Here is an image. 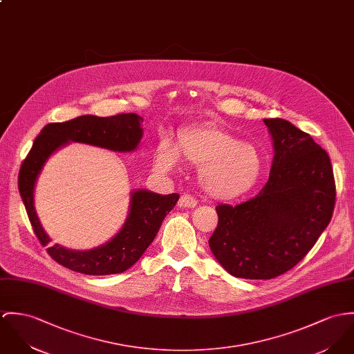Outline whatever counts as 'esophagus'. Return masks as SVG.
<instances>
[{
	"instance_id": "obj_1",
	"label": "esophagus",
	"mask_w": 354,
	"mask_h": 354,
	"mask_svg": "<svg viewBox=\"0 0 354 354\" xmlns=\"http://www.w3.org/2000/svg\"><path fill=\"white\" fill-rule=\"evenodd\" d=\"M178 205L180 207H185V208H194L197 205V200L191 196V194H183L180 197V201H178Z\"/></svg>"
}]
</instances>
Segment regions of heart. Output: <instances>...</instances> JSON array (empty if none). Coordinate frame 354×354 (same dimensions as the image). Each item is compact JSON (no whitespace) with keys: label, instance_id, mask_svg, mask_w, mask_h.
<instances>
[{"label":"heart","instance_id":"1","mask_svg":"<svg viewBox=\"0 0 354 354\" xmlns=\"http://www.w3.org/2000/svg\"><path fill=\"white\" fill-rule=\"evenodd\" d=\"M178 158L198 167L200 185L218 200H234L249 192L262 171L256 146L211 124L180 129L174 147L162 142L154 157L156 169L170 173L178 166Z\"/></svg>","mask_w":354,"mask_h":354}]
</instances>
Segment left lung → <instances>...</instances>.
Instances as JSON below:
<instances>
[{
  "label": "left lung",
  "mask_w": 354,
  "mask_h": 354,
  "mask_svg": "<svg viewBox=\"0 0 354 354\" xmlns=\"http://www.w3.org/2000/svg\"><path fill=\"white\" fill-rule=\"evenodd\" d=\"M273 142L269 180L256 197L216 207L209 249L239 279L268 280L286 273L313 249L328 225L335 183L327 153L284 119H263Z\"/></svg>",
  "instance_id": "left-lung-1"
}]
</instances>
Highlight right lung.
I'll return each mask as SVG.
<instances>
[{
	"label": "right lung",
	"instance_id": "add662e5",
	"mask_svg": "<svg viewBox=\"0 0 354 354\" xmlns=\"http://www.w3.org/2000/svg\"><path fill=\"white\" fill-rule=\"evenodd\" d=\"M143 119L136 113L109 118L84 115L64 123H50L40 131L19 173V191L33 231L43 246L51 238L35 209V187L48 158L70 142L85 143L115 153L135 151L143 136ZM129 215L120 230L106 243L91 250H73L55 243L47 253L64 268L91 276L116 274L129 269L161 228L165 216L174 208L180 194H160L133 189L129 194Z\"/></svg>",
	"mask_w": 354,
	"mask_h": 354
}]
</instances>
